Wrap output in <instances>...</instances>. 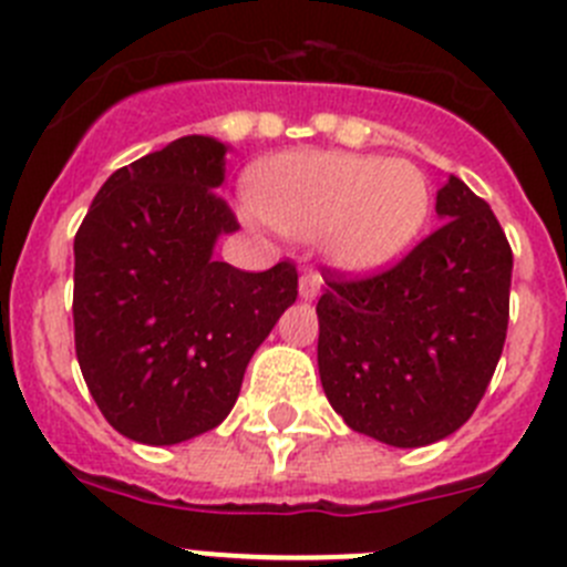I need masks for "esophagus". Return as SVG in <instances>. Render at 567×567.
<instances>
[{
	"instance_id": "obj_1",
	"label": "esophagus",
	"mask_w": 567,
	"mask_h": 567,
	"mask_svg": "<svg viewBox=\"0 0 567 567\" xmlns=\"http://www.w3.org/2000/svg\"><path fill=\"white\" fill-rule=\"evenodd\" d=\"M321 290V277L316 271H301L299 277V296L301 299H316Z\"/></svg>"
}]
</instances>
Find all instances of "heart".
Here are the masks:
<instances>
[{
	"label": "heart",
	"mask_w": 567,
	"mask_h": 567,
	"mask_svg": "<svg viewBox=\"0 0 567 567\" xmlns=\"http://www.w3.org/2000/svg\"><path fill=\"white\" fill-rule=\"evenodd\" d=\"M257 210L296 238H318L340 271L399 260L430 218V179L415 163L349 152H299L255 172Z\"/></svg>",
	"instance_id": "obj_1"
}]
</instances>
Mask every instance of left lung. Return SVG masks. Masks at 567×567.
<instances>
[{
	"mask_svg": "<svg viewBox=\"0 0 567 567\" xmlns=\"http://www.w3.org/2000/svg\"><path fill=\"white\" fill-rule=\"evenodd\" d=\"M441 227L388 271L323 268L318 373L354 432L417 449L457 432L485 395L509 321L513 249L463 179L437 190Z\"/></svg>",
	"mask_w": 567,
	"mask_h": 567,
	"instance_id": "obj_1",
	"label": "left lung"
}]
</instances>
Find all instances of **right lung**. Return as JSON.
<instances>
[{
    "label": "right lung",
    "mask_w": 567,
    "mask_h": 567,
    "mask_svg": "<svg viewBox=\"0 0 567 567\" xmlns=\"http://www.w3.org/2000/svg\"><path fill=\"white\" fill-rule=\"evenodd\" d=\"M227 146L185 135L110 174L74 238V346L115 432L174 446L216 430L246 365L296 301L290 260L260 274L213 260L240 227L216 194Z\"/></svg>",
    "instance_id": "add662e5"
}]
</instances>
